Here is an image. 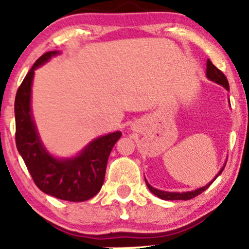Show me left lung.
I'll use <instances>...</instances> for the list:
<instances>
[{
	"mask_svg": "<svg viewBox=\"0 0 249 249\" xmlns=\"http://www.w3.org/2000/svg\"><path fill=\"white\" fill-rule=\"evenodd\" d=\"M206 76H207L208 79H211V81H213L215 83H218V84L222 85V87H224L226 90L230 91V84H228V81H227V78H226V76L218 69V68L215 67V65L213 64L212 62L210 61V59H207ZM224 168H225V166L222 167L221 170H220V172L216 174L215 178H214L211 182H208L206 186L200 187L196 191H191V192H181V193H180V192H165V191L157 190V188L151 186V185L147 182L146 179H145V182H146L148 190H150L151 192L154 194V196H157L158 198H160L162 200H190V199H193L194 196H199V194L204 192V191H206L207 188L210 187L211 185H212V182L214 181V180H215L220 176V174H221L222 171H224Z\"/></svg>",
	"mask_w": 249,
	"mask_h": 249,
	"instance_id": "8db88e82",
	"label": "left lung"
}]
</instances>
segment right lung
Masks as SVG:
<instances>
[{
    "mask_svg": "<svg viewBox=\"0 0 249 249\" xmlns=\"http://www.w3.org/2000/svg\"><path fill=\"white\" fill-rule=\"evenodd\" d=\"M58 51L43 53L19 85L15 97L16 146L36 186L42 192L67 201H85L101 191L111 150L121 138L119 131L99 137L77 157L58 159L43 146L31 115V85L35 70Z\"/></svg>",
    "mask_w": 249,
    "mask_h": 249,
    "instance_id": "right-lung-1",
    "label": "right lung"
}]
</instances>
